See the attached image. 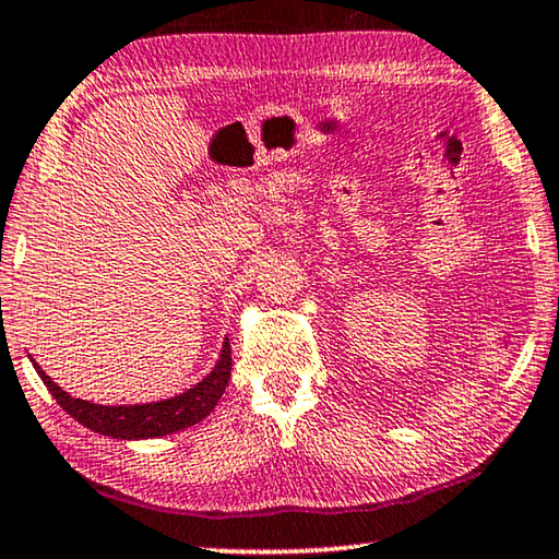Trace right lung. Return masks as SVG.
I'll return each mask as SVG.
<instances>
[{
  "mask_svg": "<svg viewBox=\"0 0 559 559\" xmlns=\"http://www.w3.org/2000/svg\"><path fill=\"white\" fill-rule=\"evenodd\" d=\"M44 385L55 395V401L72 415L84 428L102 432V436L121 438V440H139V438H158L168 432L191 428L199 420L214 411L216 403L224 395L228 380H231V343H224L221 358L211 376L193 385L191 391L171 397V401H158L146 405H94L88 401H79L51 380L44 370L34 362Z\"/></svg>",
  "mask_w": 559,
  "mask_h": 559,
  "instance_id": "obj_1",
  "label": "right lung"
}]
</instances>
